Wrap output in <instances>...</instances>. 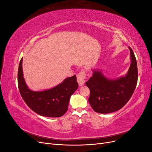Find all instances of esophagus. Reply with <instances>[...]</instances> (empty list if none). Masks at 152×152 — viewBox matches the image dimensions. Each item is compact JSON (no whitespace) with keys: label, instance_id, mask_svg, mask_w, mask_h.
Segmentation results:
<instances>
[{"label":"esophagus","instance_id":"obj_1","mask_svg":"<svg viewBox=\"0 0 152 152\" xmlns=\"http://www.w3.org/2000/svg\"><path fill=\"white\" fill-rule=\"evenodd\" d=\"M86 72L84 70H82L79 73V74L77 75V82L79 83V85L80 86H83L85 83V79H86Z\"/></svg>","mask_w":152,"mask_h":152}]
</instances>
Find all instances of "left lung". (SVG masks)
<instances>
[{
	"label": "left lung",
	"mask_w": 152,
	"mask_h": 152,
	"mask_svg": "<svg viewBox=\"0 0 152 152\" xmlns=\"http://www.w3.org/2000/svg\"><path fill=\"white\" fill-rule=\"evenodd\" d=\"M130 50L131 65L127 74L117 79L105 77L102 72L93 73L86 85L90 89L89 103L94 111L110 113L121 109L130 99L137 82V67L134 54Z\"/></svg>",
	"instance_id": "8db88e82"
}]
</instances>
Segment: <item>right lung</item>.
Here are the masks:
<instances>
[{
	"instance_id": "1",
	"label": "right lung",
	"mask_w": 152,
	"mask_h": 152,
	"mask_svg": "<svg viewBox=\"0 0 152 152\" xmlns=\"http://www.w3.org/2000/svg\"><path fill=\"white\" fill-rule=\"evenodd\" d=\"M23 58L18 72V88L28 107L37 114L47 117H60L68 110L70 96L79 87L76 75L68 77L51 89L34 91L27 86L22 69Z\"/></svg>"
}]
</instances>
